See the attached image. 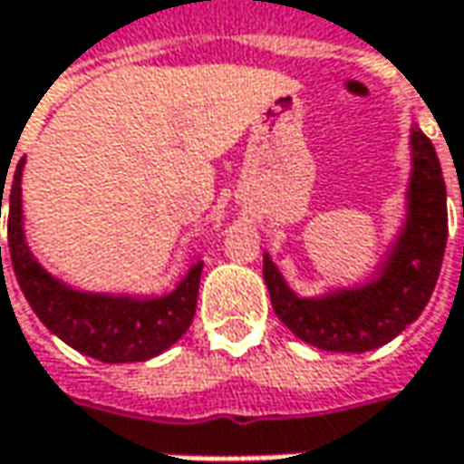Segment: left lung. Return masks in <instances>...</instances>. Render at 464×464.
Instances as JSON below:
<instances>
[{"mask_svg":"<svg viewBox=\"0 0 464 464\" xmlns=\"http://www.w3.org/2000/svg\"><path fill=\"white\" fill-rule=\"evenodd\" d=\"M408 219L380 276L317 299L296 296L263 256V278L278 320L310 346L364 353L390 343L429 304L447 247V186L429 136L413 129Z\"/></svg>","mask_w":464,"mask_h":464,"instance_id":"left-lung-1","label":"left lung"}]
</instances>
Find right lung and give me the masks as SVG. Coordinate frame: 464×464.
Returning a JSON list of instances; mask_svg holds the SVG:
<instances>
[{
    "label": "right lung",
    "instance_id": "add662e5",
    "mask_svg": "<svg viewBox=\"0 0 464 464\" xmlns=\"http://www.w3.org/2000/svg\"><path fill=\"white\" fill-rule=\"evenodd\" d=\"M23 165L25 157L17 162L9 183V168L0 169V217L2 193L7 186L9 258L17 284L41 323L51 333H56L63 343L105 364L147 362L172 346L193 323L204 263H196L169 295L154 299L87 295L63 286L62 281L48 276L38 260L30 256L23 232Z\"/></svg>",
    "mask_w": 464,
    "mask_h": 464
}]
</instances>
